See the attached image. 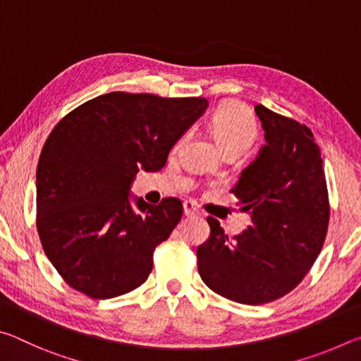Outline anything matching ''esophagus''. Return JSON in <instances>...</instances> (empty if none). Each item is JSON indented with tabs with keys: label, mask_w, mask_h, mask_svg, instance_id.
Returning <instances> with one entry per match:
<instances>
[{
	"label": "esophagus",
	"mask_w": 361,
	"mask_h": 361,
	"mask_svg": "<svg viewBox=\"0 0 361 361\" xmlns=\"http://www.w3.org/2000/svg\"><path fill=\"white\" fill-rule=\"evenodd\" d=\"M183 212H185L186 216H192V215H197V207L192 202V200H186L185 204H183Z\"/></svg>",
	"instance_id": "obj_1"
}]
</instances>
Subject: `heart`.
Returning a JSON list of instances; mask_svg holds the SVG:
<instances>
[{
	"label": "heart",
	"instance_id": "heart-1",
	"mask_svg": "<svg viewBox=\"0 0 361 361\" xmlns=\"http://www.w3.org/2000/svg\"><path fill=\"white\" fill-rule=\"evenodd\" d=\"M209 130L224 156H239L258 137V121L252 109L239 102H226L213 111Z\"/></svg>",
	"mask_w": 361,
	"mask_h": 361
}]
</instances>
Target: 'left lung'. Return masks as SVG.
I'll return each mask as SVG.
<instances>
[{"label": "left lung", "instance_id": "obj_1", "mask_svg": "<svg viewBox=\"0 0 361 361\" xmlns=\"http://www.w3.org/2000/svg\"><path fill=\"white\" fill-rule=\"evenodd\" d=\"M266 145L231 189L252 224L229 239L209 216L197 248L204 283L231 301L256 305L288 295L325 242L329 202L320 148L309 127L256 105Z\"/></svg>", "mask_w": 361, "mask_h": 361}]
</instances>
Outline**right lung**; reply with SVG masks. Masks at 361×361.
<instances>
[{"mask_svg":"<svg viewBox=\"0 0 361 361\" xmlns=\"http://www.w3.org/2000/svg\"><path fill=\"white\" fill-rule=\"evenodd\" d=\"M202 97L164 99L109 92L54 127L36 170V226L42 248L71 288L109 299L138 288L152 255L183 215L181 200L159 205L129 194L140 170L157 172L197 121Z\"/></svg>","mask_w":361,"mask_h":361,"instance_id":"add662e5","label":"right lung"}]
</instances>
